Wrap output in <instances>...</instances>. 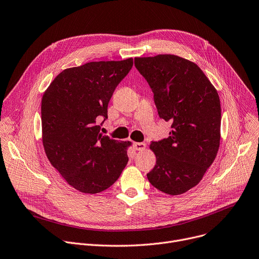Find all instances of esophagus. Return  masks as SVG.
Listing matches in <instances>:
<instances>
[{
  "label": "esophagus",
  "mask_w": 259,
  "mask_h": 259,
  "mask_svg": "<svg viewBox=\"0 0 259 259\" xmlns=\"http://www.w3.org/2000/svg\"><path fill=\"white\" fill-rule=\"evenodd\" d=\"M133 148L136 151H144L146 149V144L145 143H134Z\"/></svg>",
  "instance_id": "obj_1"
}]
</instances>
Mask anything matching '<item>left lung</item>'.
Instances as JSON below:
<instances>
[{"instance_id":"left-lung-1","label":"left lung","mask_w":259,"mask_h":259,"mask_svg":"<svg viewBox=\"0 0 259 259\" xmlns=\"http://www.w3.org/2000/svg\"><path fill=\"white\" fill-rule=\"evenodd\" d=\"M150 84L169 136L152 142L156 165L147 175L158 190L179 195L195 187L214 162L220 145L221 106L217 90L193 62L175 55L135 58Z\"/></svg>"}]
</instances>
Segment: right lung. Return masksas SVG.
<instances>
[{
  "mask_svg": "<svg viewBox=\"0 0 259 259\" xmlns=\"http://www.w3.org/2000/svg\"><path fill=\"white\" fill-rule=\"evenodd\" d=\"M133 59L90 62L68 68L52 81L41 101L42 142L52 165L76 190L95 194L109 188L128 163L127 148L100 133V120Z\"/></svg>",
  "mask_w": 259,
  "mask_h": 259,
  "instance_id": "obj_1",
  "label": "right lung"
}]
</instances>
